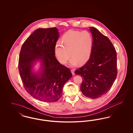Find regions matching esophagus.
Instances as JSON below:
<instances>
[{"label":"esophagus","instance_id":"obj_1","mask_svg":"<svg viewBox=\"0 0 133 133\" xmlns=\"http://www.w3.org/2000/svg\"><path fill=\"white\" fill-rule=\"evenodd\" d=\"M71 72H72V74H73V75H75V73H74V72H75V70L73 69H71Z\"/></svg>","mask_w":133,"mask_h":133}]
</instances>
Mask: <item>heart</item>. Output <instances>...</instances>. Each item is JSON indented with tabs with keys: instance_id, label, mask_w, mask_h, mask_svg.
<instances>
[{
	"instance_id": "1",
	"label": "heart",
	"mask_w": 133,
	"mask_h": 133,
	"mask_svg": "<svg viewBox=\"0 0 133 133\" xmlns=\"http://www.w3.org/2000/svg\"><path fill=\"white\" fill-rule=\"evenodd\" d=\"M61 42L62 45L57 43L54 46L55 56L60 63H66L70 55L71 66L87 62L94 44V38L90 32L69 30L62 35Z\"/></svg>"
}]
</instances>
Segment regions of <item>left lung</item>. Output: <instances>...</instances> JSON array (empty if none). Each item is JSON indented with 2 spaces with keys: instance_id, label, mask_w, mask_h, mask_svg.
Masks as SVG:
<instances>
[{
  "instance_id": "obj_1",
  "label": "left lung",
  "mask_w": 133,
  "mask_h": 133,
  "mask_svg": "<svg viewBox=\"0 0 133 133\" xmlns=\"http://www.w3.org/2000/svg\"><path fill=\"white\" fill-rule=\"evenodd\" d=\"M94 38L90 57L75 74L82 76L80 90L85 96L96 99L111 88L117 75L116 51L110 39L94 27H90Z\"/></svg>"
}]
</instances>
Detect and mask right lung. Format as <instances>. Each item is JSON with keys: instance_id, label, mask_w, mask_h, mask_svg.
I'll list each match as a JSON object with an SVG mask.
<instances>
[{"instance_id": "obj_1", "label": "right lung", "mask_w": 133, "mask_h": 133, "mask_svg": "<svg viewBox=\"0 0 133 133\" xmlns=\"http://www.w3.org/2000/svg\"><path fill=\"white\" fill-rule=\"evenodd\" d=\"M59 37L56 27L39 28L27 38L20 52L18 69L24 88L41 101H57L62 97L64 85L72 77L70 70L55 57ZM37 61L42 62V70L37 74L32 67Z\"/></svg>"}]
</instances>
